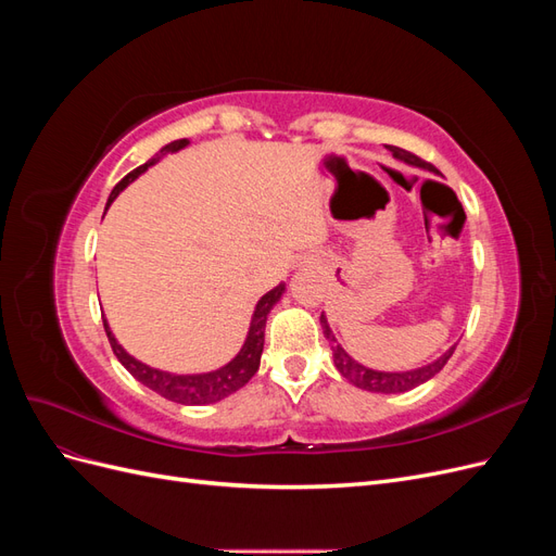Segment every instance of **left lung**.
Segmentation results:
<instances>
[{
  "mask_svg": "<svg viewBox=\"0 0 556 556\" xmlns=\"http://www.w3.org/2000/svg\"><path fill=\"white\" fill-rule=\"evenodd\" d=\"M392 150V155L401 162L406 164H413V166H419V169H429V172H435L433 164L425 162L422 157H417L413 153H408V150L403 148H396V146H387ZM319 325H323V331L327 336V341L331 345V352H333V364L336 368H339V374L352 382L355 387H359V390H368V392H378V394H399V392H408L413 390V387L422 384L427 380H431L435 374L441 371V368L447 364V359L452 357V352L457 345H452L445 355H441L435 362L422 366V368H415V371H399V374H387V371H374V368H366L362 364H357L355 359H352L348 352L336 343L333 333L329 329V323L325 315H319Z\"/></svg>",
  "mask_w": 556,
  "mask_h": 556,
  "instance_id": "left-lung-1",
  "label": "left lung"
}]
</instances>
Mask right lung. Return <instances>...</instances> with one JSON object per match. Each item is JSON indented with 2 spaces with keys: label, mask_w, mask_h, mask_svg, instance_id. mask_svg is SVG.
Wrapping results in <instances>:
<instances>
[{
  "label": "right lung",
  "mask_w": 556,
  "mask_h": 556,
  "mask_svg": "<svg viewBox=\"0 0 556 556\" xmlns=\"http://www.w3.org/2000/svg\"><path fill=\"white\" fill-rule=\"evenodd\" d=\"M190 141L188 139H178V141H172L166 143L160 153H155V157H150L146 164L137 166V169L129 172L121 182L115 185L111 197H109V204L106 208L111 206V201L121 194L127 185L139 178L148 166H153L155 162H160L164 155L169 153H176V150L185 148ZM285 292V285H276V288L271 292H266L260 301H257V308L255 313H252V319H250V331H248V339L241 348V352L237 357H233L229 364H225L223 368H217V371H211V374H197V376H176V374H166V371H160V368H150L148 364L134 359L131 355H127L125 348L115 341V336L109 327V323L104 319V329H106V336H109V343L113 348V355L117 357V362H121L127 371L137 378L141 384H146L148 390L157 392L160 396L169 399V401H176V403H185V406H204V403H215L220 401L229 394H233L237 390H241V387L257 374L260 368V359H262V350H264V327H266V315L268 311L274 308L276 301L282 296Z\"/></svg>",
  "instance_id": "add662e5"
}]
</instances>
